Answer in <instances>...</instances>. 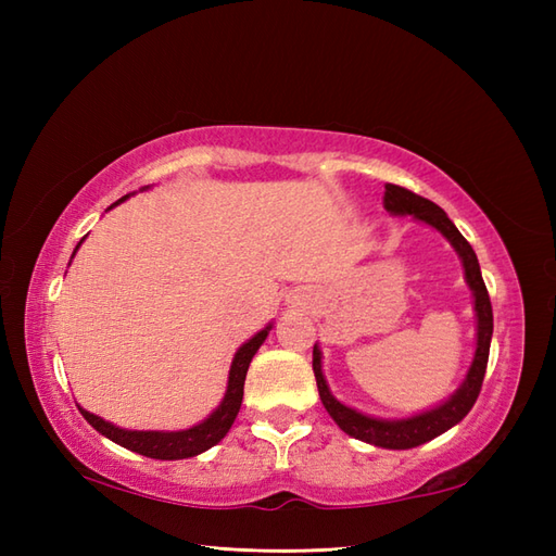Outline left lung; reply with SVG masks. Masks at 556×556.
<instances>
[{"instance_id": "obj_1", "label": "left lung", "mask_w": 556, "mask_h": 556, "mask_svg": "<svg viewBox=\"0 0 556 556\" xmlns=\"http://www.w3.org/2000/svg\"><path fill=\"white\" fill-rule=\"evenodd\" d=\"M382 203H384V210L392 212V215H413L416 219L430 224V227H434L437 231H442L448 239V243L456 248L460 260H464L466 281L468 287L473 289L476 313H478V349H476L473 365H470L466 382L460 384L458 392L448 399L446 404L406 420H377V418L363 416V413L353 410L344 404H339L327 389V382L323 377L320 349L317 346H313V372L317 380V392H320V399H323V406L346 434L384 448H410V446L430 442L437 434L454 428V425L464 420L468 416V410L473 408L482 389V380H485L488 358H490L492 303H490L485 281H482V275H480L476 251L470 248V243L464 239V236H460V231L454 227V222L446 217V212L440 205H434L432 200L413 193L408 188L396 186V184H384Z\"/></svg>"}]
</instances>
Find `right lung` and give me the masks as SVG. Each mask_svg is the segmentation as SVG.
Masks as SVG:
<instances>
[{"label":"right lung","instance_id":"right-lung-1","mask_svg":"<svg viewBox=\"0 0 556 556\" xmlns=\"http://www.w3.org/2000/svg\"><path fill=\"white\" fill-rule=\"evenodd\" d=\"M122 200H126V195ZM78 245H76V251H78ZM267 332H269V327H265L263 332H257L251 341H245V344L236 351L231 370H229V387H227V394H224V401L207 420L195 425V428H191V430H181V432L122 430L108 420L92 416V413H88V410H83V408H78V410L83 413V418L92 425V428L102 432L104 437H110L112 442L131 448V452L143 454L148 458L174 460V458H188V456L203 454L210 446H215L233 425L236 413H239L241 401H243V382H245L248 365H251L255 351L265 341Z\"/></svg>","mask_w":556,"mask_h":556}]
</instances>
